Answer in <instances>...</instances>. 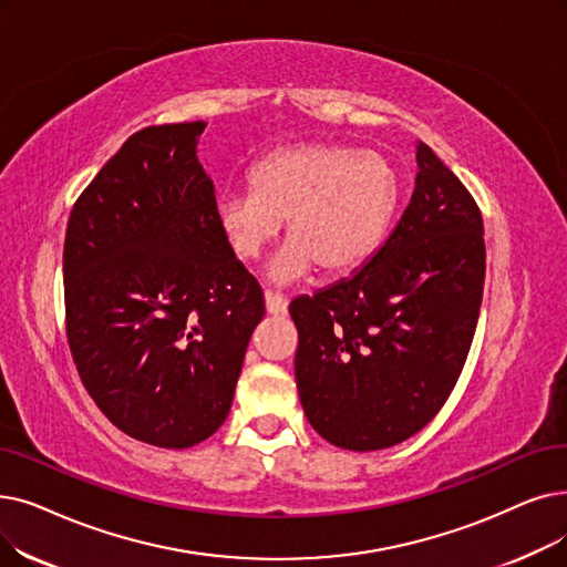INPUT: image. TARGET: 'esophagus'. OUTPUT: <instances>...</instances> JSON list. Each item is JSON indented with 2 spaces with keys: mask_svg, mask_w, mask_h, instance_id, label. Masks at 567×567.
I'll list each match as a JSON object with an SVG mask.
<instances>
[{
  "mask_svg": "<svg viewBox=\"0 0 567 567\" xmlns=\"http://www.w3.org/2000/svg\"><path fill=\"white\" fill-rule=\"evenodd\" d=\"M264 299H266V312H268V315H285V312H287V306H289V303H287L285 297H280V293L266 291Z\"/></svg>",
  "mask_w": 567,
  "mask_h": 567,
  "instance_id": "esophagus-1",
  "label": "esophagus"
}]
</instances>
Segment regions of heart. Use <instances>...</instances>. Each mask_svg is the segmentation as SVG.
<instances>
[{"mask_svg":"<svg viewBox=\"0 0 567 567\" xmlns=\"http://www.w3.org/2000/svg\"><path fill=\"white\" fill-rule=\"evenodd\" d=\"M250 192L223 194L215 223L234 257L255 259L287 219V245L266 276L289 285L312 274L340 278L382 245L401 202V176L384 155L348 143H293L259 157Z\"/></svg>","mask_w":567,"mask_h":567,"instance_id":"b5f03b06","label":"heart"}]
</instances>
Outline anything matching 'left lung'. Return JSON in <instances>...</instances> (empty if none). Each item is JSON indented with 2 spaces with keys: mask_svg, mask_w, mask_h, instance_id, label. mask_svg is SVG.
Here are the masks:
<instances>
[{
  "mask_svg": "<svg viewBox=\"0 0 567 567\" xmlns=\"http://www.w3.org/2000/svg\"><path fill=\"white\" fill-rule=\"evenodd\" d=\"M396 229L352 278L289 303L293 373L310 426L331 445L375 452L422 431L450 399L484 291L475 199L426 143Z\"/></svg>",
  "mask_w": 567,
  "mask_h": 567,
  "instance_id": "obj_1",
  "label": "left lung"
}]
</instances>
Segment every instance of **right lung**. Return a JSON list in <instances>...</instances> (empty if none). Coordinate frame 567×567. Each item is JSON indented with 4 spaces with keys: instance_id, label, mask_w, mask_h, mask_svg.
<instances>
[{
    "instance_id": "right-lung-1",
    "label": "right lung",
    "mask_w": 567,
    "mask_h": 567,
    "mask_svg": "<svg viewBox=\"0 0 567 567\" xmlns=\"http://www.w3.org/2000/svg\"><path fill=\"white\" fill-rule=\"evenodd\" d=\"M206 122L132 134L73 204L64 238L66 338L113 426L185 450L225 424L250 336L257 280L215 223L196 157Z\"/></svg>"
}]
</instances>
